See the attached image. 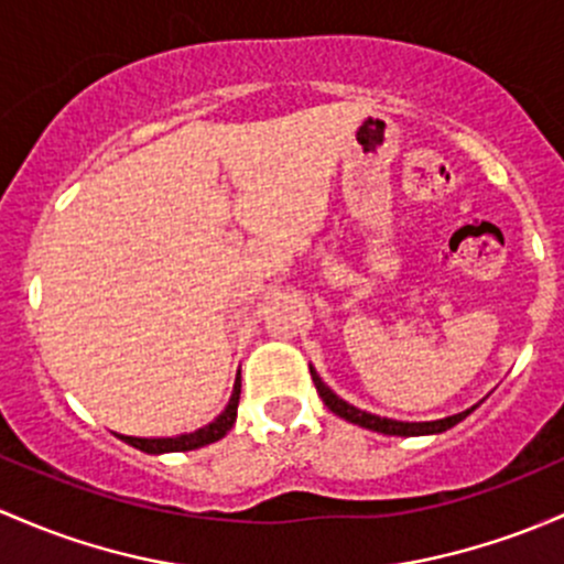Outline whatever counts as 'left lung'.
Here are the masks:
<instances>
[{"label": "left lung", "instance_id": "8db88e82", "mask_svg": "<svg viewBox=\"0 0 564 564\" xmlns=\"http://www.w3.org/2000/svg\"><path fill=\"white\" fill-rule=\"evenodd\" d=\"M311 376H313V383H316L318 397H322L324 405H327L335 416L346 419V422H351V424L365 426V430L381 432V435H400V437L437 435V432L452 430L454 424H459L462 419H467L473 411H476V405H473V408H467V411L454 413V416L437 419V422H394V419H381V416H376V413H367V411H359V408L348 405L346 400H340V397H337L335 391H332L327 383L316 376V370H311Z\"/></svg>", "mask_w": 564, "mask_h": 564}]
</instances>
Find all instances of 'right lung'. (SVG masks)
<instances>
[{"mask_svg":"<svg viewBox=\"0 0 564 564\" xmlns=\"http://www.w3.org/2000/svg\"><path fill=\"white\" fill-rule=\"evenodd\" d=\"M237 402H240V372H237V381L232 389V397H229V405L224 408L221 416L213 419L210 424L199 426V430L186 432V435L177 437H132V435H118L129 446L140 448L145 454H173V452H194V448H203L207 443H216L232 430L237 419Z\"/></svg>","mask_w":564,"mask_h":564,"instance_id":"1","label":"right lung"}]
</instances>
